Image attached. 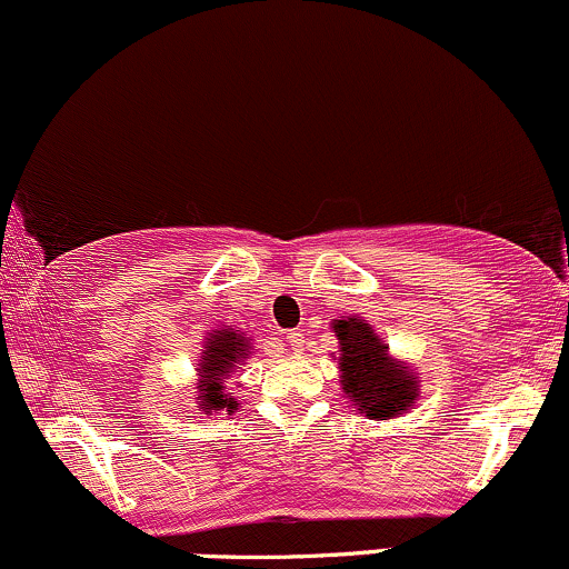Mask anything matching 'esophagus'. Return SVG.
Segmentation results:
<instances>
[{"label": "esophagus", "mask_w": 569, "mask_h": 569, "mask_svg": "<svg viewBox=\"0 0 569 569\" xmlns=\"http://www.w3.org/2000/svg\"><path fill=\"white\" fill-rule=\"evenodd\" d=\"M287 341H290V345H301V333H290L287 336Z\"/></svg>", "instance_id": "34e87169"}]
</instances>
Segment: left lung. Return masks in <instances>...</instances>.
I'll return each instance as SVG.
<instances>
[{"label": "left lung", "instance_id": "8db88e82", "mask_svg": "<svg viewBox=\"0 0 569 569\" xmlns=\"http://www.w3.org/2000/svg\"><path fill=\"white\" fill-rule=\"evenodd\" d=\"M333 331L341 345V385L366 418L388 420L412 407L418 399V377L390 360L388 347L377 339L369 322L347 317L333 322Z\"/></svg>", "mask_w": 569, "mask_h": 569}]
</instances>
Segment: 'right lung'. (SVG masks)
I'll return each instance as SVG.
<instances>
[{
	"label": "right lung",
	"instance_id": "add662e5",
	"mask_svg": "<svg viewBox=\"0 0 569 569\" xmlns=\"http://www.w3.org/2000/svg\"><path fill=\"white\" fill-rule=\"evenodd\" d=\"M247 339L236 333L233 328L224 331H213L209 347L203 350V363H200V409L211 412V409H228L233 412L236 401L228 399L224 393V380L230 377L236 363L247 356Z\"/></svg>",
	"mask_w": 569,
	"mask_h": 569
}]
</instances>
